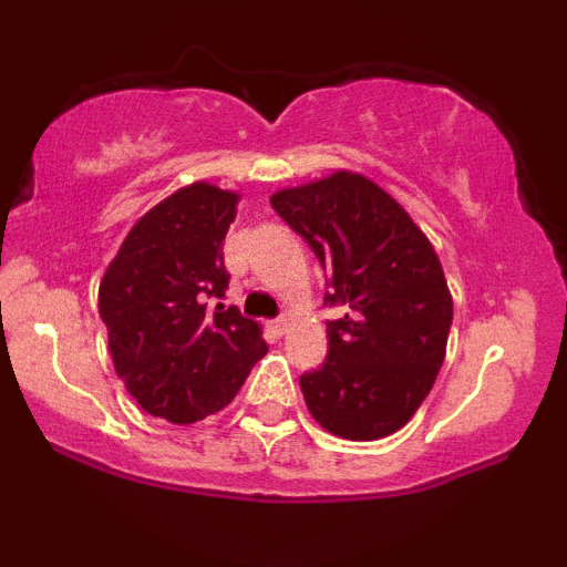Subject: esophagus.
Returning a JSON list of instances; mask_svg holds the SVG:
<instances>
[{
	"instance_id": "obj_1",
	"label": "esophagus",
	"mask_w": 567,
	"mask_h": 567,
	"mask_svg": "<svg viewBox=\"0 0 567 567\" xmlns=\"http://www.w3.org/2000/svg\"><path fill=\"white\" fill-rule=\"evenodd\" d=\"M288 317H279V320H271L269 322V330H271V333H275V336H282L285 333V330H288Z\"/></svg>"
}]
</instances>
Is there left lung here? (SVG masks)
I'll return each mask as SVG.
<instances>
[{
  "mask_svg": "<svg viewBox=\"0 0 567 567\" xmlns=\"http://www.w3.org/2000/svg\"><path fill=\"white\" fill-rule=\"evenodd\" d=\"M271 205L330 271L328 360L301 375L311 419L370 442L394 434L432 392L453 322V296L426 234L362 173L336 171L279 188Z\"/></svg>",
  "mask_w": 567,
  "mask_h": 567,
  "instance_id": "obj_1",
  "label": "left lung"
}]
</instances>
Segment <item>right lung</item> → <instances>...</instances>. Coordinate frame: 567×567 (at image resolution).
Wrapping results in <instances>:
<instances>
[{"label": "right lung", "mask_w": 567, "mask_h": 567, "mask_svg": "<svg viewBox=\"0 0 567 567\" xmlns=\"http://www.w3.org/2000/svg\"><path fill=\"white\" fill-rule=\"evenodd\" d=\"M239 192L194 181L127 231L97 288V311L125 389L146 413L194 424L237 396L266 354L261 324L224 298V239Z\"/></svg>", "instance_id": "1"}]
</instances>
